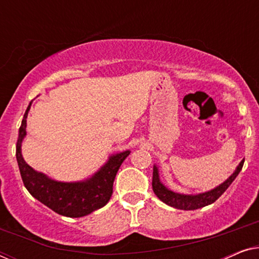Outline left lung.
I'll return each mask as SVG.
<instances>
[{"mask_svg":"<svg viewBox=\"0 0 259 259\" xmlns=\"http://www.w3.org/2000/svg\"><path fill=\"white\" fill-rule=\"evenodd\" d=\"M244 165V159L239 162V165L237 166L235 172L225 180L224 183H222L221 185H218L214 189L206 192L198 193V194H184L173 192L169 189H167L164 184L161 183L160 177H159V169L158 166H153V178H152V187H153V192L155 193L159 199L162 203L169 205V206L179 208V210H197V208L207 206L212 203H214L223 193L225 192L226 189L231 185L233 180L236 179V177L239 175V172L242 171V167Z\"/></svg>","mask_w":259,"mask_h":259,"instance_id":"left-lung-1","label":"left lung"}]
</instances>
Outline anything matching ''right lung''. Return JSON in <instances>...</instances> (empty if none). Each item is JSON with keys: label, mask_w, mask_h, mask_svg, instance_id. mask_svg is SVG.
Instances as JSON below:
<instances>
[{"label": "right lung", "mask_w": 259, "mask_h": 259, "mask_svg": "<svg viewBox=\"0 0 259 259\" xmlns=\"http://www.w3.org/2000/svg\"><path fill=\"white\" fill-rule=\"evenodd\" d=\"M31 106H28L19 130L16 144V160L23 184L31 196L56 213L70 218H79L105 206L111 199L116 172L128 157L130 150L112 154L93 176L81 182H58L45 173L35 171L22 157V141L26 138L27 116Z\"/></svg>", "instance_id": "1"}]
</instances>
